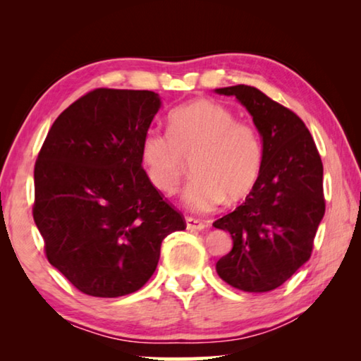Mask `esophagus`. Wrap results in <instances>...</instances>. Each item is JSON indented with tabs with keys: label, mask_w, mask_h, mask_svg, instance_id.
<instances>
[{
	"label": "esophagus",
	"mask_w": 361,
	"mask_h": 361,
	"mask_svg": "<svg viewBox=\"0 0 361 361\" xmlns=\"http://www.w3.org/2000/svg\"><path fill=\"white\" fill-rule=\"evenodd\" d=\"M185 221H186V229H189V231H202L205 228V224L197 218L186 216Z\"/></svg>",
	"instance_id": "obj_1"
}]
</instances>
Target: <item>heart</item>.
<instances>
[{"label":"heart","instance_id":"1","mask_svg":"<svg viewBox=\"0 0 361 361\" xmlns=\"http://www.w3.org/2000/svg\"><path fill=\"white\" fill-rule=\"evenodd\" d=\"M167 133L148 130L140 157L159 192L173 194L191 164L185 204L210 212L223 200L239 202L252 192L261 172L262 143L258 129L221 103L194 100L170 111Z\"/></svg>","mask_w":361,"mask_h":361}]
</instances>
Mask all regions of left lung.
I'll list each match as a JSON object with an SVG mask.
<instances>
[{
    "label": "left lung",
    "mask_w": 361,
    "mask_h": 361,
    "mask_svg": "<svg viewBox=\"0 0 361 361\" xmlns=\"http://www.w3.org/2000/svg\"><path fill=\"white\" fill-rule=\"evenodd\" d=\"M252 114L262 142L261 172L245 202L213 226L229 232L232 250L216 262L226 283L266 293L285 283L312 253L325 215L323 164L304 122L245 84L215 89Z\"/></svg>",
    "instance_id": "1"
}]
</instances>
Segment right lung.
<instances>
[{
    "label": "right lung",
    "mask_w": 361,
    "mask_h": 361,
    "mask_svg": "<svg viewBox=\"0 0 361 361\" xmlns=\"http://www.w3.org/2000/svg\"><path fill=\"white\" fill-rule=\"evenodd\" d=\"M161 105L151 90L95 89L59 116L36 159L33 218L46 256L89 296L142 288L162 240L186 229L140 157Z\"/></svg>",
    "instance_id": "1"
}]
</instances>
